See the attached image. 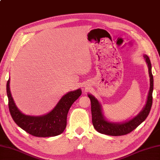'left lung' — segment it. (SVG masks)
<instances>
[{
	"mask_svg": "<svg viewBox=\"0 0 160 160\" xmlns=\"http://www.w3.org/2000/svg\"><path fill=\"white\" fill-rule=\"evenodd\" d=\"M145 61L149 68V74L150 77V88L148 93L147 100L145 106L140 113L133 119L123 123L110 122L105 119L102 113V107L94 96L88 94V97L91 101V111L92 117V123L95 129L101 134L110 136H122L129 134L132 131L136 129L140 124L142 123L149 115L151 111L152 102H153V77L151 72V64L149 58L147 55H144Z\"/></svg>",
	"mask_w": 160,
	"mask_h": 160,
	"instance_id": "8db88e82",
	"label": "left lung"
}]
</instances>
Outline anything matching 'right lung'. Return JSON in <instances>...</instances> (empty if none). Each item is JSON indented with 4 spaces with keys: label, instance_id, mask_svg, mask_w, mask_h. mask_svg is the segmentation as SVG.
I'll return each mask as SVG.
<instances>
[{
    "label": "right lung",
    "instance_id": "1",
    "mask_svg": "<svg viewBox=\"0 0 160 160\" xmlns=\"http://www.w3.org/2000/svg\"><path fill=\"white\" fill-rule=\"evenodd\" d=\"M10 79L7 83V93L9 109L17 125L28 134L37 137H49L62 134L67 127V114L75 101L81 95L78 89L62 96L53 109L42 116H30L23 114L15 105L9 88Z\"/></svg>",
    "mask_w": 160,
    "mask_h": 160
}]
</instances>
